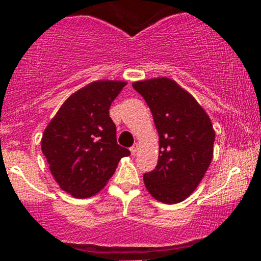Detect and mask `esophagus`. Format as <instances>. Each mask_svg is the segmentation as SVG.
Returning <instances> with one entry per match:
<instances>
[{"instance_id": "esophagus-1", "label": "esophagus", "mask_w": 261, "mask_h": 261, "mask_svg": "<svg viewBox=\"0 0 261 261\" xmlns=\"http://www.w3.org/2000/svg\"><path fill=\"white\" fill-rule=\"evenodd\" d=\"M137 149H139V147H137V145H134L133 147L130 148V152H131V154H135L137 152Z\"/></svg>"}]
</instances>
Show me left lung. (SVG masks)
I'll list each match as a JSON object with an SVG mask.
<instances>
[{"instance_id": "obj_1", "label": "left lung", "mask_w": 261, "mask_h": 261, "mask_svg": "<svg viewBox=\"0 0 261 261\" xmlns=\"http://www.w3.org/2000/svg\"><path fill=\"white\" fill-rule=\"evenodd\" d=\"M160 135L154 170L143 175L147 191L163 203H178L195 191L214 157L215 130L205 109L168 77L136 81Z\"/></svg>"}]
</instances>
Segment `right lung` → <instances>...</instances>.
<instances>
[{"instance_id":"right-lung-1","label":"right lung","mask_w":261,"mask_h":261,"mask_svg":"<svg viewBox=\"0 0 261 261\" xmlns=\"http://www.w3.org/2000/svg\"><path fill=\"white\" fill-rule=\"evenodd\" d=\"M127 82L100 80L76 91L45 127L41 151L59 187L77 199L107 185L130 151L116 143L109 108Z\"/></svg>"}]
</instances>
